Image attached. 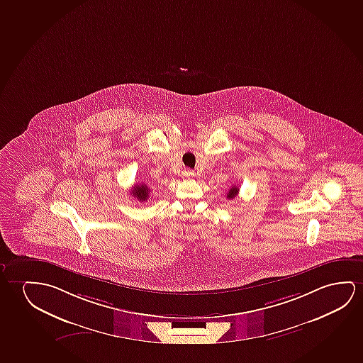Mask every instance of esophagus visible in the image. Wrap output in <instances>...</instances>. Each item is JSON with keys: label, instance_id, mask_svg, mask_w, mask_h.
<instances>
[{"label": "esophagus", "instance_id": "1", "mask_svg": "<svg viewBox=\"0 0 363 363\" xmlns=\"http://www.w3.org/2000/svg\"><path fill=\"white\" fill-rule=\"evenodd\" d=\"M194 176H195V172L192 169H184V172H182V177L184 179H191Z\"/></svg>", "mask_w": 363, "mask_h": 363}]
</instances>
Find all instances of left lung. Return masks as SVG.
Here are the masks:
<instances>
[{"mask_svg": "<svg viewBox=\"0 0 363 363\" xmlns=\"http://www.w3.org/2000/svg\"><path fill=\"white\" fill-rule=\"evenodd\" d=\"M238 191H240V189H238L237 186H232L231 189H230L228 194H227V199H230V200L235 199V197L238 195Z\"/></svg>", "mask_w": 363, "mask_h": 363, "instance_id": "left-lung-1", "label": "left lung"}]
</instances>
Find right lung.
<instances>
[{
    "mask_svg": "<svg viewBox=\"0 0 363 363\" xmlns=\"http://www.w3.org/2000/svg\"><path fill=\"white\" fill-rule=\"evenodd\" d=\"M150 194V189L145 184H135V187L132 189L131 195L136 197L137 200L141 202H146Z\"/></svg>",
    "mask_w": 363,
    "mask_h": 363,
    "instance_id": "1",
    "label": "right lung"
}]
</instances>
